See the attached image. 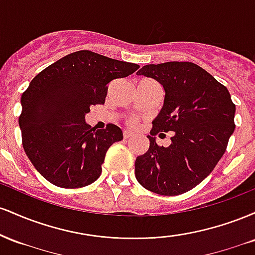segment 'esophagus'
I'll return each instance as SVG.
<instances>
[{
	"label": "esophagus",
	"instance_id": "esophagus-1",
	"mask_svg": "<svg viewBox=\"0 0 255 255\" xmlns=\"http://www.w3.org/2000/svg\"><path fill=\"white\" fill-rule=\"evenodd\" d=\"M133 135V133H131L130 130H124V137L125 139H128V137H130Z\"/></svg>",
	"mask_w": 255,
	"mask_h": 255
}]
</instances>
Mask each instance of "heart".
I'll return each mask as SVG.
<instances>
[{
    "instance_id": "obj_1",
    "label": "heart",
    "mask_w": 255,
    "mask_h": 255,
    "mask_svg": "<svg viewBox=\"0 0 255 255\" xmlns=\"http://www.w3.org/2000/svg\"><path fill=\"white\" fill-rule=\"evenodd\" d=\"M135 122H136L135 119H130V120H129V124H130V125H135Z\"/></svg>"
}]
</instances>
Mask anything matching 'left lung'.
I'll list each match as a JSON object with an SVG mask.
<instances>
[{"mask_svg":"<svg viewBox=\"0 0 255 255\" xmlns=\"http://www.w3.org/2000/svg\"><path fill=\"white\" fill-rule=\"evenodd\" d=\"M136 74L154 79L165 91L147 135L150 147L135 160L137 182L160 195L191 191L211 174L235 129L229 91L192 62L147 64ZM169 131L172 144L158 146L153 135Z\"/></svg>","mask_w":255,"mask_h":255,"instance_id":"obj_1","label":"left lung"}]
</instances>
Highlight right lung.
Masks as SVG:
<instances>
[{
  "mask_svg": "<svg viewBox=\"0 0 255 255\" xmlns=\"http://www.w3.org/2000/svg\"><path fill=\"white\" fill-rule=\"evenodd\" d=\"M139 66L90 50L67 55L32 79L21 96L22 146L37 171L62 188H80L102 174L105 153L124 139L109 124L95 130L85 121L91 105L104 104L108 85Z\"/></svg>",
  "mask_w": 255,
  "mask_h": 255,
  "instance_id": "obj_1",
  "label": "right lung"
}]
</instances>
